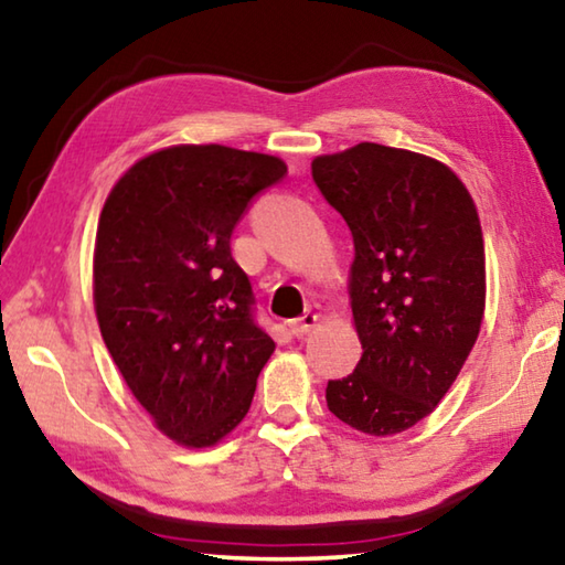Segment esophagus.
Returning <instances> with one entry per match:
<instances>
[{
  "instance_id": "34e87169",
  "label": "esophagus",
  "mask_w": 565,
  "mask_h": 565,
  "mask_svg": "<svg viewBox=\"0 0 565 565\" xmlns=\"http://www.w3.org/2000/svg\"><path fill=\"white\" fill-rule=\"evenodd\" d=\"M317 323H319V313H311V311H306L303 317L294 319V321L289 323V331L294 333L296 339H303L306 333H309L313 327H317Z\"/></svg>"
}]
</instances>
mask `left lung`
<instances>
[{
	"mask_svg": "<svg viewBox=\"0 0 565 565\" xmlns=\"http://www.w3.org/2000/svg\"><path fill=\"white\" fill-rule=\"evenodd\" d=\"M311 174L353 236L349 299L361 361L329 381V411L369 436L434 414L478 339L486 309L483 232L444 161L361 145L321 154Z\"/></svg>",
	"mask_w": 565,
	"mask_h": 565,
	"instance_id": "1",
	"label": "left lung"
}]
</instances>
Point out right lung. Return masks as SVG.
Listing matches in <instances>:
<instances>
[{"label": "right lung", "mask_w": 565, "mask_h": 565, "mask_svg": "<svg viewBox=\"0 0 565 565\" xmlns=\"http://www.w3.org/2000/svg\"><path fill=\"white\" fill-rule=\"evenodd\" d=\"M284 174L271 154L177 145L131 164L104 202L92 281L102 339L134 398L179 446L232 434L276 349L252 319V284L228 238Z\"/></svg>", "instance_id": "obj_1"}]
</instances>
